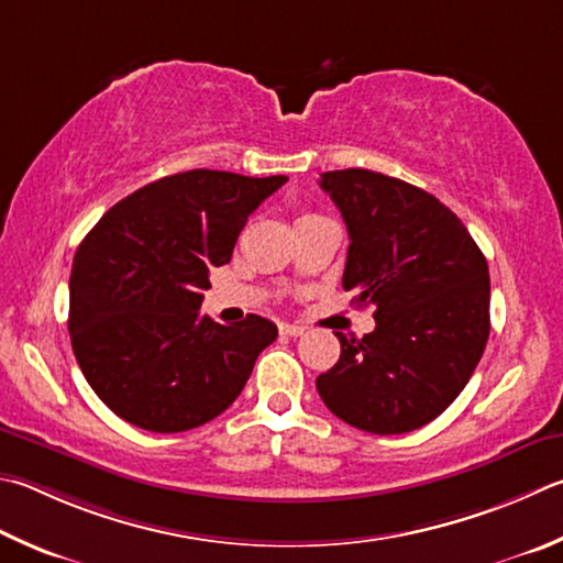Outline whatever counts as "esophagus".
I'll use <instances>...</instances> for the list:
<instances>
[{"label": "esophagus", "instance_id": "34e87169", "mask_svg": "<svg viewBox=\"0 0 563 563\" xmlns=\"http://www.w3.org/2000/svg\"><path fill=\"white\" fill-rule=\"evenodd\" d=\"M280 334H288V336H300L305 334V327L302 324H290V322H280Z\"/></svg>", "mask_w": 563, "mask_h": 563}]
</instances>
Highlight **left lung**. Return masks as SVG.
I'll return each mask as SVG.
<instances>
[{"label": "left lung", "instance_id": "left-lung-1", "mask_svg": "<svg viewBox=\"0 0 563 563\" xmlns=\"http://www.w3.org/2000/svg\"><path fill=\"white\" fill-rule=\"evenodd\" d=\"M350 231L342 275L374 332H334L340 362L317 376L324 406L360 431L396 435L431 423L473 376L489 336L483 251L433 194L369 169L324 172Z\"/></svg>", "mask_w": 563, "mask_h": 563}]
</instances>
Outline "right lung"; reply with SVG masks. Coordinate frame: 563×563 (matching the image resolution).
I'll return each instance as SVG.
<instances>
[{
	"instance_id": "right-lung-1",
	"label": "right lung",
	"mask_w": 563,
	"mask_h": 563,
	"mask_svg": "<svg viewBox=\"0 0 563 563\" xmlns=\"http://www.w3.org/2000/svg\"><path fill=\"white\" fill-rule=\"evenodd\" d=\"M288 177L191 169L103 213L70 268L68 332L86 382L152 433L209 423L243 391L278 327L261 314H199L211 268L231 261L251 213Z\"/></svg>"
}]
</instances>
